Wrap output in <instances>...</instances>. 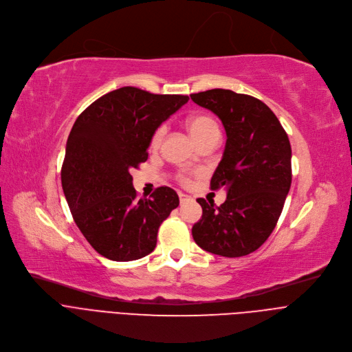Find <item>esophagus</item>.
<instances>
[{"label":"esophagus","instance_id":"1","mask_svg":"<svg viewBox=\"0 0 352 352\" xmlns=\"http://www.w3.org/2000/svg\"><path fill=\"white\" fill-rule=\"evenodd\" d=\"M178 197H179V201H181V202H187V201H191V199H192L190 195L184 194V192H179Z\"/></svg>","mask_w":352,"mask_h":352}]
</instances>
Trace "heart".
<instances>
[{
	"label": "heart",
	"instance_id": "b5f03b06",
	"mask_svg": "<svg viewBox=\"0 0 352 352\" xmlns=\"http://www.w3.org/2000/svg\"><path fill=\"white\" fill-rule=\"evenodd\" d=\"M186 126L188 129V133L191 134V137L194 138V141L198 144L201 142L202 140H206L208 137H212L215 134H219V128H218V124L208 116H204V114H195V116H191L186 120ZM165 134V126L161 125L158 126L151 140H150V148L151 150H157V148L160 146L161 141H162V137ZM179 181L182 184H190V178L187 174H179Z\"/></svg>",
	"mask_w": 352,
	"mask_h": 352
}]
</instances>
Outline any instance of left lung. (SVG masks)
<instances>
[{"label": "left lung", "instance_id": "8db88e82", "mask_svg": "<svg viewBox=\"0 0 352 352\" xmlns=\"http://www.w3.org/2000/svg\"><path fill=\"white\" fill-rule=\"evenodd\" d=\"M223 122L227 142L211 190L226 187L227 199L198 198L202 217L192 227L198 247L221 256H244L274 231L291 187V145L285 129L260 100L215 88L191 94Z\"/></svg>", "mask_w": 352, "mask_h": 352}]
</instances>
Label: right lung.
Masks as SVG:
<instances>
[{
  "instance_id": "1",
  "label": "right lung",
  "mask_w": 352,
  "mask_h": 352,
  "mask_svg": "<svg viewBox=\"0 0 352 352\" xmlns=\"http://www.w3.org/2000/svg\"><path fill=\"white\" fill-rule=\"evenodd\" d=\"M188 100L122 87L92 102L74 122L63 190L77 227L108 260L134 261L153 252L161 223L179 206L170 187L137 198L131 171L146 161L155 129Z\"/></svg>"
}]
</instances>
